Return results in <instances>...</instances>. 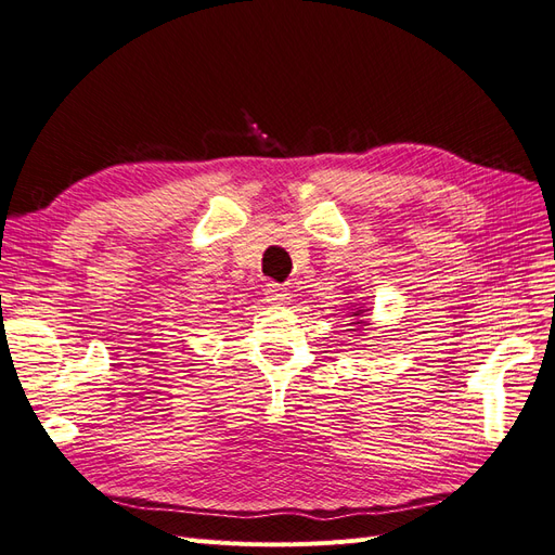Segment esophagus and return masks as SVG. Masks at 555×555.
Returning a JSON list of instances; mask_svg holds the SVG:
<instances>
[{
	"instance_id": "1",
	"label": "esophagus",
	"mask_w": 555,
	"mask_h": 555,
	"mask_svg": "<svg viewBox=\"0 0 555 555\" xmlns=\"http://www.w3.org/2000/svg\"><path fill=\"white\" fill-rule=\"evenodd\" d=\"M263 294H266V298L271 300V304H275V306H289V304H292V294H289L287 289H284V287H280V284H275V282H268Z\"/></svg>"
}]
</instances>
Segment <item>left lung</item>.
<instances>
[{
    "instance_id": "obj_1",
    "label": "left lung",
    "mask_w": 555,
    "mask_h": 555,
    "mask_svg": "<svg viewBox=\"0 0 555 555\" xmlns=\"http://www.w3.org/2000/svg\"><path fill=\"white\" fill-rule=\"evenodd\" d=\"M349 310H347V317H349V331H367V326H371V322H367V317H371V312L365 310L363 304H345Z\"/></svg>"
}]
</instances>
